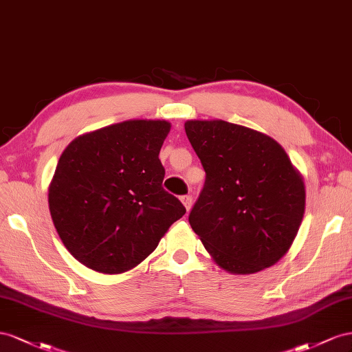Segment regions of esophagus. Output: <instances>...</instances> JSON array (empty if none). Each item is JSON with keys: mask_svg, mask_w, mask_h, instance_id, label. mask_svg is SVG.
<instances>
[{"mask_svg": "<svg viewBox=\"0 0 352 352\" xmlns=\"http://www.w3.org/2000/svg\"><path fill=\"white\" fill-rule=\"evenodd\" d=\"M182 202L186 206V209L190 210V209H192V205H193V197L190 195H184V196H182Z\"/></svg>", "mask_w": 352, "mask_h": 352, "instance_id": "1", "label": "esophagus"}]
</instances>
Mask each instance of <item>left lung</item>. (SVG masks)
Wrapping results in <instances>:
<instances>
[{"label": "left lung", "mask_w": 352, "mask_h": 352, "mask_svg": "<svg viewBox=\"0 0 352 352\" xmlns=\"http://www.w3.org/2000/svg\"><path fill=\"white\" fill-rule=\"evenodd\" d=\"M205 184L188 223L219 267L252 274L274 265L302 223L305 187L268 135L226 120H187Z\"/></svg>", "instance_id": "obj_1"}]
</instances>
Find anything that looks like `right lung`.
Segmentation results:
<instances>
[{"mask_svg":"<svg viewBox=\"0 0 352 352\" xmlns=\"http://www.w3.org/2000/svg\"><path fill=\"white\" fill-rule=\"evenodd\" d=\"M166 120H125L75 138L48 188L54 227L85 267L106 274L153 252L186 208L162 187Z\"/></svg>","mask_w":352,"mask_h":352,"instance_id":"1","label":"right lung"}]
</instances>
